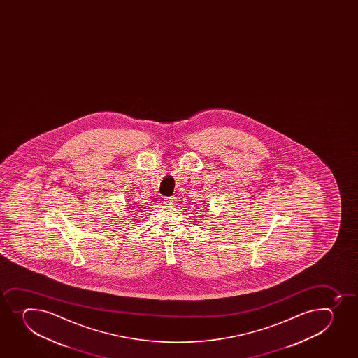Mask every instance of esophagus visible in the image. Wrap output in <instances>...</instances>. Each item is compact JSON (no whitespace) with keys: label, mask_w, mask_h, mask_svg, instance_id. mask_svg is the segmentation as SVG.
I'll list each match as a JSON object with an SVG mask.
<instances>
[{"label":"esophagus","mask_w":358,"mask_h":358,"mask_svg":"<svg viewBox=\"0 0 358 358\" xmlns=\"http://www.w3.org/2000/svg\"><path fill=\"white\" fill-rule=\"evenodd\" d=\"M175 202H176L175 197H164V199H163V203H164L166 206H173V204H175Z\"/></svg>","instance_id":"obj_1"}]
</instances>
